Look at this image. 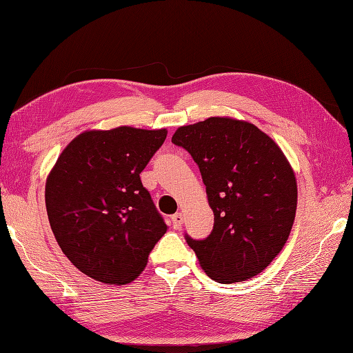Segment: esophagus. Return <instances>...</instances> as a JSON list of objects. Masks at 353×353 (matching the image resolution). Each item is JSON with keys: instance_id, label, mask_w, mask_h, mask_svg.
<instances>
[{"instance_id": "obj_1", "label": "esophagus", "mask_w": 353, "mask_h": 353, "mask_svg": "<svg viewBox=\"0 0 353 353\" xmlns=\"http://www.w3.org/2000/svg\"><path fill=\"white\" fill-rule=\"evenodd\" d=\"M183 213L181 212H178V213H175V215L172 216V223H174V228H176V230H181V225H183Z\"/></svg>"}]
</instances>
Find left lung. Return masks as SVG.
Listing matches in <instances>:
<instances>
[{"label": "left lung", "instance_id": "obj_1", "mask_svg": "<svg viewBox=\"0 0 353 353\" xmlns=\"http://www.w3.org/2000/svg\"><path fill=\"white\" fill-rule=\"evenodd\" d=\"M172 143L199 165L215 215L208 239L187 236L200 266L222 284L253 279L290 236L297 208L290 162L258 126L228 116L179 126Z\"/></svg>", "mask_w": 353, "mask_h": 353}]
</instances>
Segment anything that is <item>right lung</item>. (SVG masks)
<instances>
[{
	"mask_svg": "<svg viewBox=\"0 0 353 353\" xmlns=\"http://www.w3.org/2000/svg\"><path fill=\"white\" fill-rule=\"evenodd\" d=\"M168 135L117 126L74 137L50 170L46 206L66 258L105 284L134 281L168 230L140 174Z\"/></svg>",
	"mask_w": 353,
	"mask_h": 353,
	"instance_id": "right-lung-1",
	"label": "right lung"
}]
</instances>
